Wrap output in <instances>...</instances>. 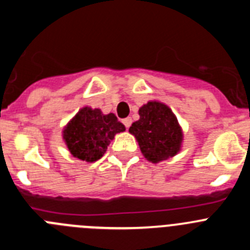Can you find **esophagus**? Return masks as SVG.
<instances>
[{"label":"esophagus","mask_w":250,"mask_h":250,"mask_svg":"<svg viewBox=\"0 0 250 250\" xmlns=\"http://www.w3.org/2000/svg\"><path fill=\"white\" fill-rule=\"evenodd\" d=\"M131 123H132L131 118H126V119H124V120H123V124L125 125V127H126V129H129V127L131 126Z\"/></svg>","instance_id":"esophagus-1"}]
</instances>
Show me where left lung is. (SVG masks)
<instances>
[{"instance_id":"obj_1","label":"left lung","mask_w":250,"mask_h":250,"mask_svg":"<svg viewBox=\"0 0 250 250\" xmlns=\"http://www.w3.org/2000/svg\"><path fill=\"white\" fill-rule=\"evenodd\" d=\"M140 119L129 131L139 141L141 152L151 163L171 158L180 150L183 132L171 110L164 104L150 101L139 110Z\"/></svg>"}]
</instances>
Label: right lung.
<instances>
[{
    "label": "right lung",
    "mask_w": 250,
    "mask_h": 250,
    "mask_svg": "<svg viewBox=\"0 0 250 250\" xmlns=\"http://www.w3.org/2000/svg\"><path fill=\"white\" fill-rule=\"evenodd\" d=\"M121 131L125 126L114 114L83 107L65 127L63 140L75 158L92 163L105 154L115 134Z\"/></svg>",
    "instance_id": "add662e5"
}]
</instances>
